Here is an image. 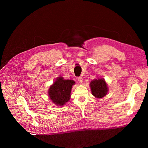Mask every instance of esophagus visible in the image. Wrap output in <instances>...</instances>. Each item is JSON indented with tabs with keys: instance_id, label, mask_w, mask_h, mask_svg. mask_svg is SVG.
I'll use <instances>...</instances> for the list:
<instances>
[{
	"instance_id": "1",
	"label": "esophagus",
	"mask_w": 148,
	"mask_h": 148,
	"mask_svg": "<svg viewBox=\"0 0 148 148\" xmlns=\"http://www.w3.org/2000/svg\"><path fill=\"white\" fill-rule=\"evenodd\" d=\"M83 78H82V77H78V81H79V82L80 83V84H82V83H83Z\"/></svg>"
}]
</instances>
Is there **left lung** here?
<instances>
[{"label":"left lung","instance_id":"8db88e82","mask_svg":"<svg viewBox=\"0 0 148 148\" xmlns=\"http://www.w3.org/2000/svg\"><path fill=\"white\" fill-rule=\"evenodd\" d=\"M90 87L92 95L97 98L104 97L108 91L107 84L104 79L93 80L90 83Z\"/></svg>","mask_w":148,"mask_h":148}]
</instances>
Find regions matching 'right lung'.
<instances>
[{"label": "right lung", "mask_w": 148, "mask_h": 148, "mask_svg": "<svg viewBox=\"0 0 148 148\" xmlns=\"http://www.w3.org/2000/svg\"><path fill=\"white\" fill-rule=\"evenodd\" d=\"M74 84H75L74 80H64L62 77H58L48 91L49 97L52 102L58 106L65 104L70 99L71 89Z\"/></svg>", "instance_id": "add662e5"}]
</instances>
